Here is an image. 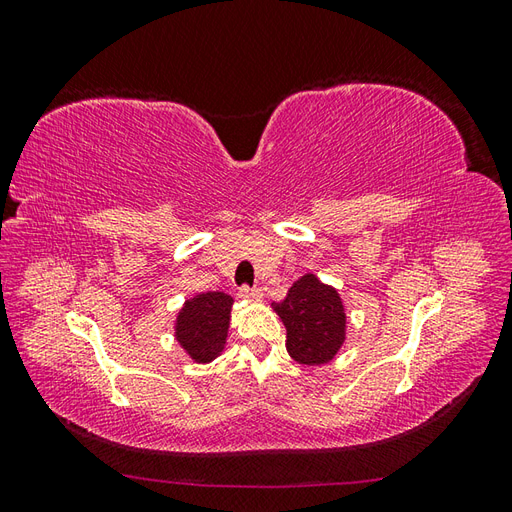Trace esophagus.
<instances>
[{
    "label": "esophagus",
    "mask_w": 512,
    "mask_h": 512,
    "mask_svg": "<svg viewBox=\"0 0 512 512\" xmlns=\"http://www.w3.org/2000/svg\"><path fill=\"white\" fill-rule=\"evenodd\" d=\"M239 297L247 301H260L262 299V290L260 288H250V286H241L239 288Z\"/></svg>",
    "instance_id": "1"
}]
</instances>
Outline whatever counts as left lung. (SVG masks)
<instances>
[{"mask_svg":"<svg viewBox=\"0 0 512 512\" xmlns=\"http://www.w3.org/2000/svg\"><path fill=\"white\" fill-rule=\"evenodd\" d=\"M286 327V348L301 365L333 361L346 339V312L335 288L307 273L292 284L286 299L273 303Z\"/></svg>","mask_w":512,"mask_h":512,"instance_id":"obj_1","label":"left lung"}]
</instances>
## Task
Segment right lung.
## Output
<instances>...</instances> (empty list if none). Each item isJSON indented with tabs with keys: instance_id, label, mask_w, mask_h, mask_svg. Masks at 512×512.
<instances>
[{
	"instance_id": "add662e5",
	"label": "right lung",
	"mask_w": 512,
	"mask_h": 512,
	"mask_svg": "<svg viewBox=\"0 0 512 512\" xmlns=\"http://www.w3.org/2000/svg\"><path fill=\"white\" fill-rule=\"evenodd\" d=\"M232 297L224 292H203L185 301L177 316L175 335L181 348L196 363H209L224 350L230 327Z\"/></svg>"
}]
</instances>
